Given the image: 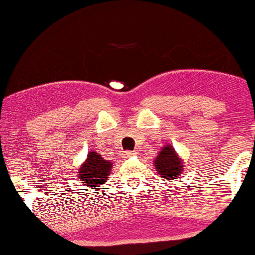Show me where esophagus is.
I'll list each match as a JSON object with an SVG mask.
<instances>
[{"label":"esophagus","mask_w":255,"mask_h":255,"mask_svg":"<svg viewBox=\"0 0 255 255\" xmlns=\"http://www.w3.org/2000/svg\"><path fill=\"white\" fill-rule=\"evenodd\" d=\"M134 155H136V152H133V151H125L124 153H123V157H124V158H130V157H132Z\"/></svg>","instance_id":"esophagus-1"}]
</instances>
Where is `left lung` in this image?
Returning <instances> with one entry per match:
<instances>
[{
    "mask_svg": "<svg viewBox=\"0 0 255 255\" xmlns=\"http://www.w3.org/2000/svg\"><path fill=\"white\" fill-rule=\"evenodd\" d=\"M184 163L178 153L175 151L171 144L162 146L161 151L153 159V168L159 176L165 181H171L178 178L184 169Z\"/></svg>",
    "mask_w": 255,
    "mask_h": 255,
    "instance_id": "left-lung-1",
    "label": "left lung"
}]
</instances>
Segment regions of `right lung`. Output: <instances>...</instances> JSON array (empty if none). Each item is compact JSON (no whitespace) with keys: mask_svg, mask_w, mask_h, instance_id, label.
<instances>
[{"mask_svg":"<svg viewBox=\"0 0 255 255\" xmlns=\"http://www.w3.org/2000/svg\"><path fill=\"white\" fill-rule=\"evenodd\" d=\"M112 162L106 161L97 151H91L87 158L78 169V177L85 187H103L109 180L112 170Z\"/></svg>","mask_w":255,"mask_h":255,"instance_id":"1","label":"right lung"}]
</instances>
